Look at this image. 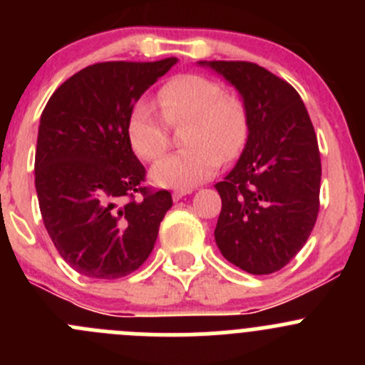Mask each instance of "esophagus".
I'll return each mask as SVG.
<instances>
[{
    "label": "esophagus",
    "mask_w": 365,
    "mask_h": 365,
    "mask_svg": "<svg viewBox=\"0 0 365 365\" xmlns=\"http://www.w3.org/2000/svg\"><path fill=\"white\" fill-rule=\"evenodd\" d=\"M187 194H190V190H175V192H173V201L182 200V197L187 196Z\"/></svg>",
    "instance_id": "1"
}]
</instances>
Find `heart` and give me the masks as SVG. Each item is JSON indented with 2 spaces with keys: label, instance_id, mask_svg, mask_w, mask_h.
<instances>
[{
  "label": "heart",
  "instance_id": "heart-1",
  "mask_svg": "<svg viewBox=\"0 0 365 365\" xmlns=\"http://www.w3.org/2000/svg\"><path fill=\"white\" fill-rule=\"evenodd\" d=\"M157 104L163 116L146 102L132 108L127 138L143 160H157L169 146V127L187 123L185 150L162 159L152 169L160 187L190 189L212 178L222 160L237 159L249 138V113L244 98L224 91L220 83L203 73H182L160 86Z\"/></svg>",
  "mask_w": 365,
  "mask_h": 365
}]
</instances>
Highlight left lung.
<instances>
[{
  "label": "left lung",
  "instance_id": "left-lung-1",
  "mask_svg": "<svg viewBox=\"0 0 365 365\" xmlns=\"http://www.w3.org/2000/svg\"><path fill=\"white\" fill-rule=\"evenodd\" d=\"M244 97L249 138L219 182L215 227L220 252L254 275L284 268L307 242L319 212L322 159L307 109L295 88L251 61H200Z\"/></svg>",
  "mask_w": 365,
  "mask_h": 365
}]
</instances>
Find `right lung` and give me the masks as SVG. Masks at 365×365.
<instances>
[{
  "label": "right lung",
  "mask_w": 365,
  "mask_h": 365,
  "mask_svg": "<svg viewBox=\"0 0 365 365\" xmlns=\"http://www.w3.org/2000/svg\"><path fill=\"white\" fill-rule=\"evenodd\" d=\"M176 58L104 61L68 77L40 116L35 187L43 226L81 275L120 279L138 270L173 206L169 190L145 187L127 121L143 93Z\"/></svg>",
  "instance_id": "obj_1"
}]
</instances>
